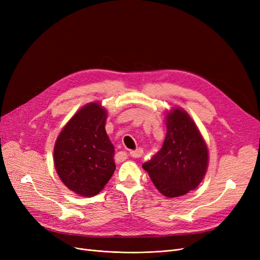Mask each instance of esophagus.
I'll return each mask as SVG.
<instances>
[{"label": "esophagus", "mask_w": 260, "mask_h": 260, "mask_svg": "<svg viewBox=\"0 0 260 260\" xmlns=\"http://www.w3.org/2000/svg\"><path fill=\"white\" fill-rule=\"evenodd\" d=\"M130 155H131V157H133V158H139V157L143 155V149L139 147L136 149V151L130 152Z\"/></svg>", "instance_id": "1"}]
</instances>
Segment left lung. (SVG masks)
I'll list each match as a JSON object with an SVG mask.
<instances>
[{"label":"left lung","mask_w":260,"mask_h":260,"mask_svg":"<svg viewBox=\"0 0 260 260\" xmlns=\"http://www.w3.org/2000/svg\"><path fill=\"white\" fill-rule=\"evenodd\" d=\"M167 133L162 147L142 167L166 198H178L198 187L205 177L209 154L198 125L183 108L166 114Z\"/></svg>","instance_id":"8db88e82"}]
</instances>
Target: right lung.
I'll return each instance as SVG.
<instances>
[{
    "instance_id": "right-lung-1",
    "label": "right lung",
    "mask_w": 260,
    "mask_h": 260,
    "mask_svg": "<svg viewBox=\"0 0 260 260\" xmlns=\"http://www.w3.org/2000/svg\"><path fill=\"white\" fill-rule=\"evenodd\" d=\"M106 119V108L91 102L70 118L54 145V166L61 182L84 198L103 190L116 169Z\"/></svg>"
}]
</instances>
